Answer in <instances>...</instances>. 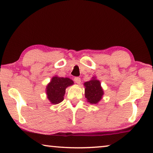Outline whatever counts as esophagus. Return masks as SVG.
<instances>
[{
    "mask_svg": "<svg viewBox=\"0 0 153 153\" xmlns=\"http://www.w3.org/2000/svg\"><path fill=\"white\" fill-rule=\"evenodd\" d=\"M74 81L75 82H76V83H77V84H80V83H81V78H79V77H78V76L74 77Z\"/></svg>",
    "mask_w": 153,
    "mask_h": 153,
    "instance_id": "1",
    "label": "esophagus"
}]
</instances>
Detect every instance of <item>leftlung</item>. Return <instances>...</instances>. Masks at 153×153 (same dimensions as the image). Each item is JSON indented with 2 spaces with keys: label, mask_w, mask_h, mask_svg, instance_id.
<instances>
[{
  "label": "left lung",
  "mask_w": 153,
  "mask_h": 153,
  "mask_svg": "<svg viewBox=\"0 0 153 153\" xmlns=\"http://www.w3.org/2000/svg\"><path fill=\"white\" fill-rule=\"evenodd\" d=\"M84 85L85 87V95L87 101L91 104H97L104 94L100 81L94 78L90 81L85 82Z\"/></svg>",
  "instance_id": "obj_1"
}]
</instances>
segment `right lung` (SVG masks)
Wrapping results in <instances>:
<instances>
[{
    "label": "right lung",
    "mask_w": 153,
    "mask_h": 153,
    "mask_svg": "<svg viewBox=\"0 0 153 153\" xmlns=\"http://www.w3.org/2000/svg\"><path fill=\"white\" fill-rule=\"evenodd\" d=\"M73 85V81L68 78L54 76L47 86V97L51 104H57L63 101L67 87Z\"/></svg>",
    "instance_id": "right-lung-1"
}]
</instances>
